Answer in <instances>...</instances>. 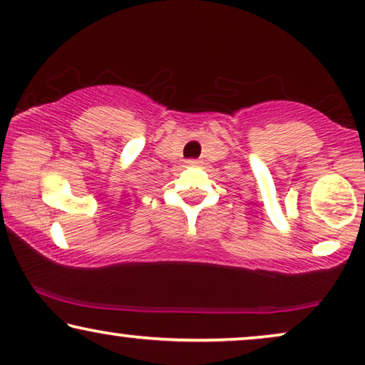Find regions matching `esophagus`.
<instances>
[{"label": "esophagus", "instance_id": "1", "mask_svg": "<svg viewBox=\"0 0 365 365\" xmlns=\"http://www.w3.org/2000/svg\"><path fill=\"white\" fill-rule=\"evenodd\" d=\"M186 164H187V166H197L199 161H197V159H187Z\"/></svg>", "mask_w": 365, "mask_h": 365}]
</instances>
